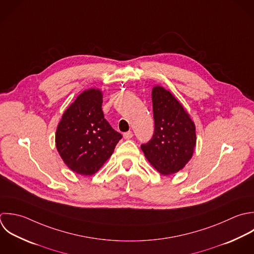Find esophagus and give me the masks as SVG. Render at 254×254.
<instances>
[{"label":"esophagus","mask_w":254,"mask_h":254,"mask_svg":"<svg viewBox=\"0 0 254 254\" xmlns=\"http://www.w3.org/2000/svg\"><path fill=\"white\" fill-rule=\"evenodd\" d=\"M132 135H133L132 131L128 130V131H127V132H125V133H124V138H125V139H129V138H131V137H132Z\"/></svg>","instance_id":"1"}]
</instances>
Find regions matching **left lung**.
<instances>
[{
    "label": "left lung",
    "instance_id": "obj_1",
    "mask_svg": "<svg viewBox=\"0 0 254 254\" xmlns=\"http://www.w3.org/2000/svg\"><path fill=\"white\" fill-rule=\"evenodd\" d=\"M154 132L141 144L150 164L161 174H174L191 159L196 145V128L176 98L160 86L152 89Z\"/></svg>",
    "mask_w": 254,
    "mask_h": 254
}]
</instances>
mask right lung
<instances>
[{
	"label": "right lung",
	"mask_w": 254,
	"mask_h": 254,
	"mask_svg": "<svg viewBox=\"0 0 254 254\" xmlns=\"http://www.w3.org/2000/svg\"><path fill=\"white\" fill-rule=\"evenodd\" d=\"M100 90L84 91L65 111L57 127V150L65 164L81 175L96 173L123 137L104 118Z\"/></svg>",
	"instance_id": "add662e5"
}]
</instances>
